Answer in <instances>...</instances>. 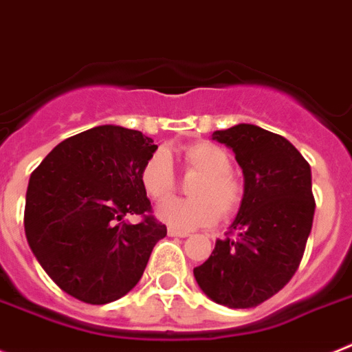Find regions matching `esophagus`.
I'll return each mask as SVG.
<instances>
[{"mask_svg":"<svg viewBox=\"0 0 352 352\" xmlns=\"http://www.w3.org/2000/svg\"><path fill=\"white\" fill-rule=\"evenodd\" d=\"M168 235H170V237H188L189 232L188 230H179V228L170 227V228H168Z\"/></svg>","mask_w":352,"mask_h":352,"instance_id":"34e87169","label":"esophagus"}]
</instances>
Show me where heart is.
<instances>
[{
  "mask_svg": "<svg viewBox=\"0 0 352 352\" xmlns=\"http://www.w3.org/2000/svg\"><path fill=\"white\" fill-rule=\"evenodd\" d=\"M186 170L198 173L189 184L191 198H170L157 207V218L175 228L207 227L218 219L219 212L230 216L239 209L244 189L232 173V155L223 146L210 142L191 143L182 152ZM145 193L154 200L170 197L175 189V170L172 155L157 148L146 159L140 173Z\"/></svg>",
  "mask_w": 352,
  "mask_h": 352,
  "instance_id": "obj_1",
  "label": "heart"
}]
</instances>
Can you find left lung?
I'll return each mask as SVG.
<instances>
[{
  "label": "left lung",
  "instance_id": "obj_1",
  "mask_svg": "<svg viewBox=\"0 0 352 352\" xmlns=\"http://www.w3.org/2000/svg\"><path fill=\"white\" fill-rule=\"evenodd\" d=\"M212 140L234 151L244 195L235 235L216 241L193 273L216 303L253 308L282 290L303 258L316 212L310 164L289 140L258 125L214 131Z\"/></svg>",
  "mask_w": 352,
  "mask_h": 352
}]
</instances>
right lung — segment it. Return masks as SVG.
<instances>
[{
    "instance_id": "1",
    "label": "right lung",
    "mask_w": 352,
    "mask_h": 352,
    "mask_svg": "<svg viewBox=\"0 0 352 352\" xmlns=\"http://www.w3.org/2000/svg\"><path fill=\"white\" fill-rule=\"evenodd\" d=\"M155 148L140 131L99 125L58 143L30 177L26 239L49 278L72 298L90 305L120 299L166 235L140 179ZM125 213L144 221L131 226Z\"/></svg>"
}]
</instances>
